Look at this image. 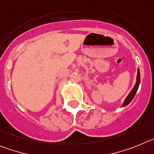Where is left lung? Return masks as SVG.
<instances>
[{
  "mask_svg": "<svg viewBox=\"0 0 154 154\" xmlns=\"http://www.w3.org/2000/svg\"><path fill=\"white\" fill-rule=\"evenodd\" d=\"M140 80V70H139V69H138L137 76V82H136L135 86H134V87L132 89V91H131V93L129 94V95L127 97V98L125 99V100H124V103H123V106H127V105L131 103V100L134 99L136 93H137V90H138V87H139Z\"/></svg>",
  "mask_w": 154,
  "mask_h": 154,
  "instance_id": "8db88e82",
  "label": "left lung"
}]
</instances>
